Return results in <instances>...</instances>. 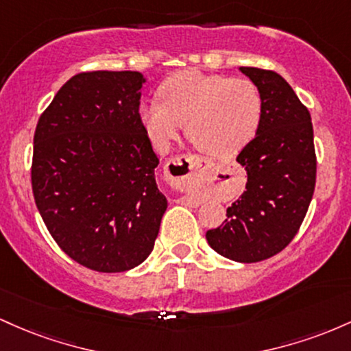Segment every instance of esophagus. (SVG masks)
I'll use <instances>...</instances> for the list:
<instances>
[{"label": "esophagus", "mask_w": 351, "mask_h": 351, "mask_svg": "<svg viewBox=\"0 0 351 351\" xmlns=\"http://www.w3.org/2000/svg\"><path fill=\"white\" fill-rule=\"evenodd\" d=\"M208 169H210V162H207L202 157L187 154L177 156L165 165V179L169 180L171 186L184 191V189L194 186L199 179H202ZM179 200L182 204H195V199H192L191 195L180 197Z\"/></svg>", "instance_id": "esophagus-1"}]
</instances>
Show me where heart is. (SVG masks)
Returning <instances> with one entry per match:
<instances>
[{
    "label": "heart",
    "instance_id": "obj_1",
    "mask_svg": "<svg viewBox=\"0 0 351 351\" xmlns=\"http://www.w3.org/2000/svg\"><path fill=\"white\" fill-rule=\"evenodd\" d=\"M157 96L141 104L139 121L159 152L167 151L184 124L200 152L226 159L239 154L261 125V90L247 77L180 71L160 84Z\"/></svg>",
    "mask_w": 351,
    "mask_h": 351
}]
</instances>
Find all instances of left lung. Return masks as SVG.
I'll return each mask as SVG.
<instances>
[{"mask_svg":"<svg viewBox=\"0 0 351 351\" xmlns=\"http://www.w3.org/2000/svg\"><path fill=\"white\" fill-rule=\"evenodd\" d=\"M262 96L257 134L237 156L247 171L245 192L206 239L222 257L252 263L274 257L300 228L317 180L313 125L308 109L280 74L240 68Z\"/></svg>","mask_w":351,"mask_h":351,"instance_id":"left-lung-1","label":"left lung"}]
</instances>
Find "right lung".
I'll use <instances>...</instances> for the list:
<instances>
[{"mask_svg":"<svg viewBox=\"0 0 351 351\" xmlns=\"http://www.w3.org/2000/svg\"><path fill=\"white\" fill-rule=\"evenodd\" d=\"M137 71L73 76L39 117L31 184L36 207L64 254L116 274L149 257L167 199L159 159L139 121Z\"/></svg>","mask_w":351,"mask_h":351,"instance_id":"obj_1","label":"right lung"}]
</instances>
